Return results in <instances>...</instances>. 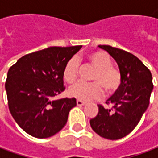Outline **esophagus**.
Instances as JSON below:
<instances>
[{
  "label": "esophagus",
  "instance_id": "esophagus-1",
  "mask_svg": "<svg viewBox=\"0 0 158 158\" xmlns=\"http://www.w3.org/2000/svg\"><path fill=\"white\" fill-rule=\"evenodd\" d=\"M85 104H86V103H85L84 101L79 100V99H78V100H76V105H77V106H84Z\"/></svg>",
  "mask_w": 158,
  "mask_h": 158
}]
</instances>
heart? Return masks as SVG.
<instances>
[{
  "label": "heart",
  "mask_w": 158,
  "mask_h": 158,
  "mask_svg": "<svg viewBox=\"0 0 158 158\" xmlns=\"http://www.w3.org/2000/svg\"><path fill=\"white\" fill-rule=\"evenodd\" d=\"M89 66L96 69L91 76L93 82H79L69 89V94L79 100H90L100 98L104 95V89L108 93L115 92L121 83V74L114 68L109 55L104 52H94L89 54ZM80 62L77 58H71L65 65L63 77L69 83L76 82L79 76Z\"/></svg>",
  "instance_id": "1"
}]
</instances>
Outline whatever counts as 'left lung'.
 I'll use <instances>...</instances> for the list:
<instances>
[{
	"mask_svg": "<svg viewBox=\"0 0 158 158\" xmlns=\"http://www.w3.org/2000/svg\"><path fill=\"white\" fill-rule=\"evenodd\" d=\"M118 64L121 83L106 103L112 108L98 105V113L89 120L98 135L109 140L123 138L135 129L149 105L153 89L149 69L134 54L111 46H98Z\"/></svg>",
	"mask_w": 158,
	"mask_h": 158,
	"instance_id": "left-lung-1",
	"label": "left lung"
}]
</instances>
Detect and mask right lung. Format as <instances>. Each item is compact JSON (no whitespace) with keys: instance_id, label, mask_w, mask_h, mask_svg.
<instances>
[{"instance_id":"1","label":"right lung","mask_w":158,"mask_h":158,"mask_svg":"<svg viewBox=\"0 0 158 158\" xmlns=\"http://www.w3.org/2000/svg\"><path fill=\"white\" fill-rule=\"evenodd\" d=\"M81 47L51 46L26 54L10 67L5 82L9 112L30 135L48 138L67 123L76 99L53 98L65 89V65Z\"/></svg>"}]
</instances>
